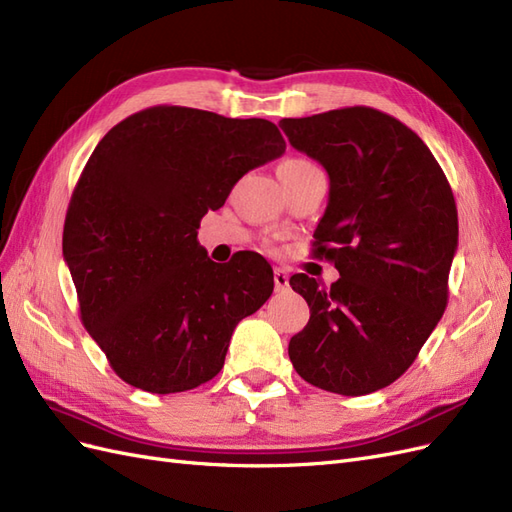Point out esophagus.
<instances>
[{"label":"esophagus","mask_w":512,"mask_h":512,"mask_svg":"<svg viewBox=\"0 0 512 512\" xmlns=\"http://www.w3.org/2000/svg\"><path fill=\"white\" fill-rule=\"evenodd\" d=\"M274 287L276 291H285L289 287V274L283 268L274 270Z\"/></svg>","instance_id":"esophagus-1"}]
</instances>
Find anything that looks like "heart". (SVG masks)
<instances>
[{"label": "heart", "mask_w": 512, "mask_h": 512, "mask_svg": "<svg viewBox=\"0 0 512 512\" xmlns=\"http://www.w3.org/2000/svg\"><path fill=\"white\" fill-rule=\"evenodd\" d=\"M306 167H313V165L306 163L302 158H287L279 165V171H294V169H306Z\"/></svg>", "instance_id": "1"}]
</instances>
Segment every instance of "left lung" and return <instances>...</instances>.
Returning <instances> with one entry per match:
<instances>
[{"label": "left lung", "mask_w": 512, "mask_h": 512, "mask_svg": "<svg viewBox=\"0 0 512 512\" xmlns=\"http://www.w3.org/2000/svg\"><path fill=\"white\" fill-rule=\"evenodd\" d=\"M289 143L326 169L328 206L315 255L341 279L289 285L311 309L289 341L306 382L360 397L390 386L444 315L459 244L455 197L422 139L392 115L347 107L279 122Z\"/></svg>", "instance_id": "8db88e82"}]
</instances>
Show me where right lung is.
<instances>
[{
	"instance_id": "1",
	"label": "right lung",
	"mask_w": 512,
	"mask_h": 512,
	"mask_svg": "<svg viewBox=\"0 0 512 512\" xmlns=\"http://www.w3.org/2000/svg\"><path fill=\"white\" fill-rule=\"evenodd\" d=\"M283 152L268 120L167 105L100 139L62 248L83 326L126 384L184 392L223 369L233 330L270 298L274 274L253 251L214 264L197 229L244 173Z\"/></svg>"
}]
</instances>
